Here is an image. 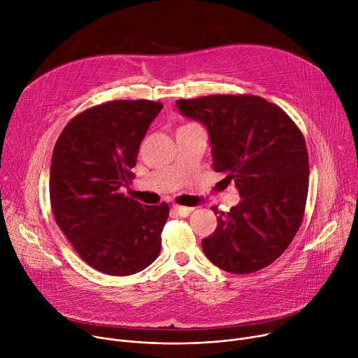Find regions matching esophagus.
Here are the masks:
<instances>
[{"instance_id":"34e87169","label":"esophagus","mask_w":358,"mask_h":358,"mask_svg":"<svg viewBox=\"0 0 358 358\" xmlns=\"http://www.w3.org/2000/svg\"><path fill=\"white\" fill-rule=\"evenodd\" d=\"M173 210H174L180 217H188V215H189V213L192 211V208L178 206V203H174V206H173Z\"/></svg>"}]
</instances>
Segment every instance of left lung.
Returning a JSON list of instances; mask_svg holds the SVG:
<instances>
[{"mask_svg": "<svg viewBox=\"0 0 358 358\" xmlns=\"http://www.w3.org/2000/svg\"><path fill=\"white\" fill-rule=\"evenodd\" d=\"M178 110L210 133L214 170L242 196L218 214L202 239L207 258L229 273L258 272L287 249L297 234L309 191V156L303 133L278 105L255 94L180 99Z\"/></svg>", "mask_w": 358, "mask_h": 358, "instance_id": "left-lung-1", "label": "left lung"}]
</instances>
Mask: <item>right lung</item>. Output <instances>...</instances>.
Instances as JSON below:
<instances>
[{"mask_svg": "<svg viewBox=\"0 0 358 358\" xmlns=\"http://www.w3.org/2000/svg\"><path fill=\"white\" fill-rule=\"evenodd\" d=\"M163 109L152 100H112L76 115L50 162V207L58 227L93 269L129 276L155 262L170 208L120 192L134 178L140 143Z\"/></svg>", "mask_w": 358, "mask_h": 358, "instance_id": "add662e5", "label": "right lung"}]
</instances>
